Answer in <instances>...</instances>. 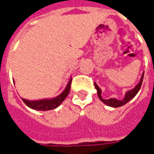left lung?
I'll use <instances>...</instances> for the list:
<instances>
[{
    "label": "left lung",
    "mask_w": 154,
    "mask_h": 154,
    "mask_svg": "<svg viewBox=\"0 0 154 154\" xmlns=\"http://www.w3.org/2000/svg\"><path fill=\"white\" fill-rule=\"evenodd\" d=\"M143 77L144 72L142 73V75H141V79H140V82H138V84L136 86L134 87L133 89H130L129 91H127L126 93H125V97L123 99H122V100H118V99L117 98H109L107 99V100L103 99L102 97H101V89L99 88L98 85H97V83H95V82H94V85H95V88H96L97 92L98 97L104 104H105L106 105H109L110 107H121L122 105H125V104L129 102V101H131L132 99L136 96L137 94L138 93V91L140 90V89H141V84H142V81H143Z\"/></svg>",
    "instance_id": "1"
}]
</instances>
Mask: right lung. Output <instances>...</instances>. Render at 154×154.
<instances>
[{"label": "right lung", "instance_id": "add662e5", "mask_svg": "<svg viewBox=\"0 0 154 154\" xmlns=\"http://www.w3.org/2000/svg\"><path fill=\"white\" fill-rule=\"evenodd\" d=\"M71 82H72V77H70L65 90L56 97L41 99V100H36V101H30V100L22 98V101L25 102V104L27 105L28 107H29L32 109L40 110V111H48V110L56 109L65 101V99L68 96V94L70 91Z\"/></svg>", "mask_w": 154, "mask_h": 154}]
</instances>
